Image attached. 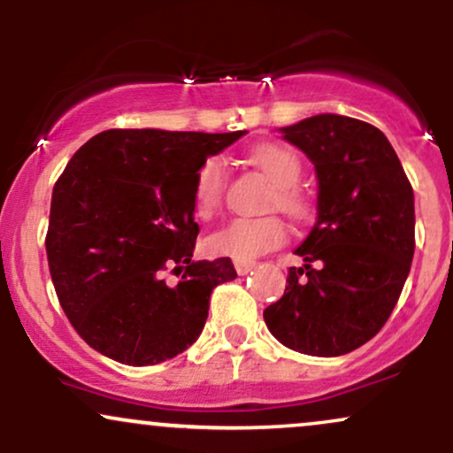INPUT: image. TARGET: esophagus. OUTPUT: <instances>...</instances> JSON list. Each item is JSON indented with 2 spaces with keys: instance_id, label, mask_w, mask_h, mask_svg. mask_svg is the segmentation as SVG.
I'll return each instance as SVG.
<instances>
[{
  "instance_id": "34e87169",
  "label": "esophagus",
  "mask_w": 453,
  "mask_h": 453,
  "mask_svg": "<svg viewBox=\"0 0 453 453\" xmlns=\"http://www.w3.org/2000/svg\"><path fill=\"white\" fill-rule=\"evenodd\" d=\"M253 266H256V262H241V259H236V262H234V268H236L238 274L251 273Z\"/></svg>"
}]
</instances>
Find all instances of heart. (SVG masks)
<instances>
[{
  "mask_svg": "<svg viewBox=\"0 0 453 453\" xmlns=\"http://www.w3.org/2000/svg\"><path fill=\"white\" fill-rule=\"evenodd\" d=\"M251 161L262 170L274 191L270 194L268 209H277L289 219H303L309 212L304 196L296 189L303 174V164L292 149L280 144H259L251 150ZM227 173L221 157H209L200 165L194 183V202L200 217H212L221 209L226 194ZM288 238L283 221L279 217H262V219H234L217 230L209 238V247L219 256H227L241 262H253L280 247Z\"/></svg>",
  "mask_w": 453,
  "mask_h": 453,
  "instance_id": "b5f03b06",
  "label": "heart"
}]
</instances>
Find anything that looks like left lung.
<instances>
[{"instance_id":"obj_1","label":"left lung","mask_w":453,"mask_h":453,"mask_svg":"<svg viewBox=\"0 0 453 453\" xmlns=\"http://www.w3.org/2000/svg\"><path fill=\"white\" fill-rule=\"evenodd\" d=\"M280 132L315 164L317 223L264 321L289 349L342 356L398 303L415 251L413 187L383 132L360 119L317 114Z\"/></svg>"}]
</instances>
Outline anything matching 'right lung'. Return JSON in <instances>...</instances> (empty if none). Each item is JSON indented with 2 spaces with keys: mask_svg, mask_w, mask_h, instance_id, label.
Segmentation results:
<instances>
[{
  "mask_svg": "<svg viewBox=\"0 0 453 453\" xmlns=\"http://www.w3.org/2000/svg\"><path fill=\"white\" fill-rule=\"evenodd\" d=\"M242 134L108 129L67 161L46 256L61 309L102 356L150 366L197 341L212 289L236 270L230 257L194 259L196 174Z\"/></svg>",
  "mask_w": 453,
  "mask_h": 453,
  "instance_id": "obj_1",
  "label": "right lung"
}]
</instances>
